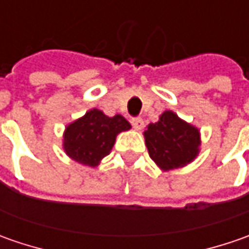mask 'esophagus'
Here are the masks:
<instances>
[{
	"mask_svg": "<svg viewBox=\"0 0 249 249\" xmlns=\"http://www.w3.org/2000/svg\"><path fill=\"white\" fill-rule=\"evenodd\" d=\"M131 124H133L134 130L140 131V130L144 127V120L141 119V118H134V119H131Z\"/></svg>",
	"mask_w": 249,
	"mask_h": 249,
	"instance_id": "esophagus-1",
	"label": "esophagus"
}]
</instances>
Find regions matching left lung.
Masks as SVG:
<instances>
[{"label": "left lung", "mask_w": 249, "mask_h": 249, "mask_svg": "<svg viewBox=\"0 0 249 249\" xmlns=\"http://www.w3.org/2000/svg\"><path fill=\"white\" fill-rule=\"evenodd\" d=\"M142 134L149 158L162 172L187 166L199 154V129L178 118L173 110H165Z\"/></svg>", "instance_id": "8db88e82"}]
</instances>
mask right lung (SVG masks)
Returning <instances> with one entry per match:
<instances>
[{
	"label": "right lung",
	"mask_w": 249,
	"mask_h": 249,
	"mask_svg": "<svg viewBox=\"0 0 249 249\" xmlns=\"http://www.w3.org/2000/svg\"><path fill=\"white\" fill-rule=\"evenodd\" d=\"M130 129L131 124L122 115L107 116L102 110L92 108L66 124L62 148L73 160L97 167L112 151L116 136Z\"/></svg>",
	"instance_id": "obj_1"
}]
</instances>
